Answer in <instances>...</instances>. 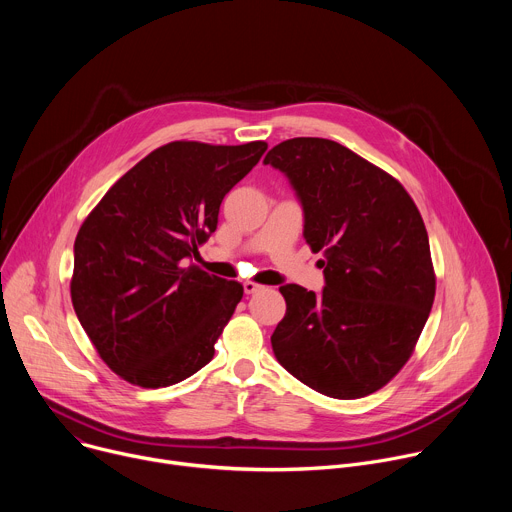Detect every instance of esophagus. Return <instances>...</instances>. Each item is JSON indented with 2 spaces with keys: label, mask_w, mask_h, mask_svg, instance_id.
I'll return each mask as SVG.
<instances>
[{
  "label": "esophagus",
  "mask_w": 512,
  "mask_h": 512,
  "mask_svg": "<svg viewBox=\"0 0 512 512\" xmlns=\"http://www.w3.org/2000/svg\"><path fill=\"white\" fill-rule=\"evenodd\" d=\"M243 289H245L247 296H251V294H255V291L261 289V285H257V283H253V281H245V283H243Z\"/></svg>",
  "instance_id": "obj_1"
}]
</instances>
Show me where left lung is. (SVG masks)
Returning a JSON list of instances; mask_svg holds the SVG:
<instances>
[{
    "mask_svg": "<svg viewBox=\"0 0 512 512\" xmlns=\"http://www.w3.org/2000/svg\"><path fill=\"white\" fill-rule=\"evenodd\" d=\"M281 170L304 206V239L324 251L320 296L287 283L271 346L281 367L334 399L367 397L409 360L435 298L423 218L385 170L322 137L277 143Z\"/></svg>",
    "mask_w": 512,
    "mask_h": 512,
    "instance_id": "obj_1",
    "label": "left lung"
}]
</instances>
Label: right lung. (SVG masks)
Returning <instances> with one entry per match:
<instances>
[{"instance_id":"obj_1","label":"right lung","mask_w":512,"mask_h":512,"mask_svg":"<svg viewBox=\"0 0 512 512\" xmlns=\"http://www.w3.org/2000/svg\"><path fill=\"white\" fill-rule=\"evenodd\" d=\"M265 141H170L125 172L75 241L70 298L107 367L131 385H176L210 362L243 285L190 263L225 194Z\"/></svg>"}]
</instances>
